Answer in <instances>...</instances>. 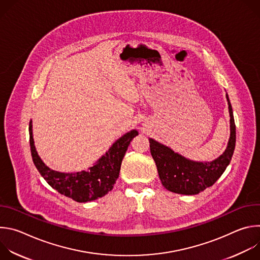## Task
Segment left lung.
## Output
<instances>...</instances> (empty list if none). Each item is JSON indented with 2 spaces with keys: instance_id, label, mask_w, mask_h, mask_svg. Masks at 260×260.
I'll use <instances>...</instances> for the list:
<instances>
[{
  "instance_id": "1",
  "label": "left lung",
  "mask_w": 260,
  "mask_h": 260,
  "mask_svg": "<svg viewBox=\"0 0 260 260\" xmlns=\"http://www.w3.org/2000/svg\"><path fill=\"white\" fill-rule=\"evenodd\" d=\"M231 115V138L224 153L211 162H196L175 153L153 139H149L150 152L155 161L164 186L175 193L193 196L204 191L224 173L236 147V124L229 96Z\"/></svg>"
}]
</instances>
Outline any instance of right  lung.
Instances as JSON below:
<instances>
[{
    "label": "right lung",
    "instance_id": "obj_1",
    "mask_svg": "<svg viewBox=\"0 0 260 260\" xmlns=\"http://www.w3.org/2000/svg\"><path fill=\"white\" fill-rule=\"evenodd\" d=\"M28 132L30 153L37 170L53 189L78 203L96 200L113 189L127 147L138 135L134 129L122 136L88 171L66 174L50 170L39 157L34 145L31 121H29Z\"/></svg>",
    "mask_w": 260,
    "mask_h": 260
}]
</instances>
